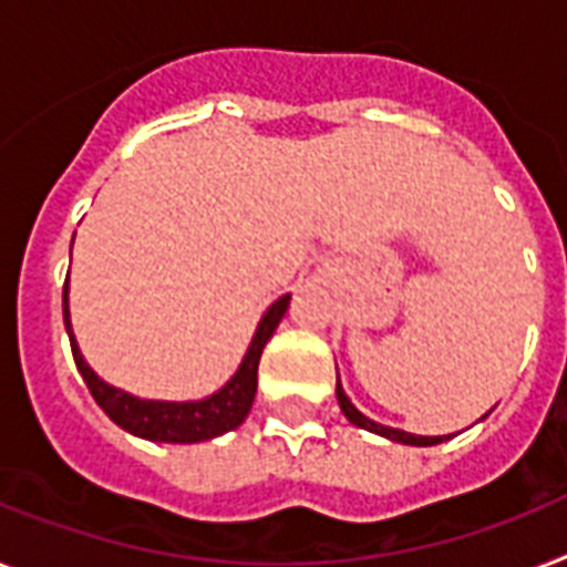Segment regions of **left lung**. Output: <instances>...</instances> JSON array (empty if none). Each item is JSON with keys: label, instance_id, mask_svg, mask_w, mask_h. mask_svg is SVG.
Instances as JSON below:
<instances>
[{"label": "left lung", "instance_id": "left-lung-1", "mask_svg": "<svg viewBox=\"0 0 567 567\" xmlns=\"http://www.w3.org/2000/svg\"><path fill=\"white\" fill-rule=\"evenodd\" d=\"M338 404H340V411H343V416H347L349 422H352V425L363 427V431H370V434L384 436V440H393V443H402V445H436V443H445V440H451V434L449 436L408 434V431H402V427L381 425V422H375V419L363 416V413L358 411L355 404H352V399H349V395L343 393V388H340V379H338Z\"/></svg>", "mask_w": 567, "mask_h": 567}]
</instances>
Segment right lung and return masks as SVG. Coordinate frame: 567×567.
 I'll list each match as a JSON object with an SVG mask.
<instances>
[{"label":"right lung","instance_id":"add662e5","mask_svg":"<svg viewBox=\"0 0 567 567\" xmlns=\"http://www.w3.org/2000/svg\"><path fill=\"white\" fill-rule=\"evenodd\" d=\"M291 293H285L265 311V317L256 326L250 347L244 352L241 363H238L236 375L215 390L206 399L197 402H159V399H140V395L118 390L113 384L101 379L99 372L92 370L86 358L81 355L75 331H72V320H69V279L63 285V326H66L69 343H72V358L81 372V379L86 381L92 399L99 402V408L116 422L122 431L140 436V440H151V443H204V440H215V436L227 434L233 427H238L247 419L256 399V388H259V361L261 349L274 338L276 326L288 311Z\"/></svg>","mask_w":567,"mask_h":567}]
</instances>
